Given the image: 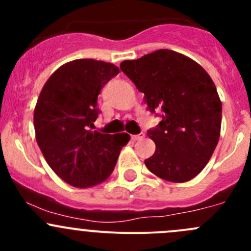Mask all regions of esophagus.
Returning a JSON list of instances; mask_svg holds the SVG:
<instances>
[{"instance_id":"obj_1","label":"esophagus","mask_w":251,"mask_h":251,"mask_svg":"<svg viewBox=\"0 0 251 251\" xmlns=\"http://www.w3.org/2000/svg\"><path fill=\"white\" fill-rule=\"evenodd\" d=\"M144 136H146V133L141 132V133H138V135H133L131 138H132L133 141H140V140H142V138L144 137Z\"/></svg>"}]
</instances>
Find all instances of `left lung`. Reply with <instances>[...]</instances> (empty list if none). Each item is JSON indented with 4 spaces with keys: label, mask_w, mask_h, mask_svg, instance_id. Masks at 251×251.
I'll list each match as a JSON object with an SVG mask.
<instances>
[{
    "label": "left lung",
    "mask_w": 251,
    "mask_h": 251,
    "mask_svg": "<svg viewBox=\"0 0 251 251\" xmlns=\"http://www.w3.org/2000/svg\"><path fill=\"white\" fill-rule=\"evenodd\" d=\"M120 69L140 92L148 110H163L149 138L156 148L144 164L170 182H187L211 158L221 131L222 104L216 86L191 58L171 50H158L136 60H124Z\"/></svg>",
    "instance_id": "left-lung-1"
}]
</instances>
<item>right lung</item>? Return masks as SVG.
Returning a JSON list of instances; mask_svg holds the SVG:
<instances>
[{
    "mask_svg": "<svg viewBox=\"0 0 251 251\" xmlns=\"http://www.w3.org/2000/svg\"><path fill=\"white\" fill-rule=\"evenodd\" d=\"M118 74L111 63L76 59L55 70L40 93L34 111L37 144L50 169L74 187L105 181L130 141L127 133L91 130L100 114L98 95Z\"/></svg>",
    "mask_w": 251,
    "mask_h": 251,
    "instance_id": "obj_1",
    "label": "right lung"
}]
</instances>
